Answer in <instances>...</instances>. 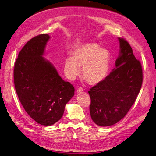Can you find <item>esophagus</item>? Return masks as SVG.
Returning a JSON list of instances; mask_svg holds the SVG:
<instances>
[{
	"label": "esophagus",
	"instance_id": "obj_1",
	"mask_svg": "<svg viewBox=\"0 0 156 156\" xmlns=\"http://www.w3.org/2000/svg\"><path fill=\"white\" fill-rule=\"evenodd\" d=\"M83 92V89L81 87H79V88H77V94H80V93H81Z\"/></svg>",
	"mask_w": 156,
	"mask_h": 156
}]
</instances>
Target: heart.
I'll return each mask as SVG.
<instances>
[{
  "label": "heart",
  "mask_w": 156,
  "mask_h": 156,
  "mask_svg": "<svg viewBox=\"0 0 156 156\" xmlns=\"http://www.w3.org/2000/svg\"><path fill=\"white\" fill-rule=\"evenodd\" d=\"M111 55L96 43L88 42L80 45L64 63V71L69 79H74L83 68V77L87 83L96 85L105 79L109 69Z\"/></svg>",
  "instance_id": "heart-1"
}]
</instances>
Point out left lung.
Instances as JSON below:
<instances>
[{"label": "left lung", "mask_w": 156, "mask_h": 156, "mask_svg": "<svg viewBox=\"0 0 156 156\" xmlns=\"http://www.w3.org/2000/svg\"><path fill=\"white\" fill-rule=\"evenodd\" d=\"M120 55L115 68L103 81L88 91L90 113L99 126L116 124L128 112L142 86V66L133 54L129 44L119 37Z\"/></svg>", "instance_id": "left-lung-1"}]
</instances>
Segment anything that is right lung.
Returning a JSON list of instances; mask_svg holds the SVG:
<instances>
[{"instance_id":"right-lung-1","label":"right lung","mask_w":156,"mask_h":156,"mask_svg":"<svg viewBox=\"0 0 156 156\" xmlns=\"http://www.w3.org/2000/svg\"><path fill=\"white\" fill-rule=\"evenodd\" d=\"M47 34L30 40L14 65V85L25 111L37 123L51 126L63 116L65 105L74 96L72 84L64 81L54 66L44 57Z\"/></svg>"}]
</instances>
